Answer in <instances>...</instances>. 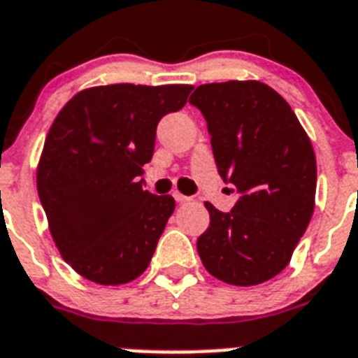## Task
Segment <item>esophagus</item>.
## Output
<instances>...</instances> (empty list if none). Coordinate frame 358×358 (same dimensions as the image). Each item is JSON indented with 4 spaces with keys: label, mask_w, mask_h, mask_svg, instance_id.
I'll list each match as a JSON object with an SVG mask.
<instances>
[{
    "label": "esophagus",
    "mask_w": 358,
    "mask_h": 358,
    "mask_svg": "<svg viewBox=\"0 0 358 358\" xmlns=\"http://www.w3.org/2000/svg\"><path fill=\"white\" fill-rule=\"evenodd\" d=\"M173 198H176L179 203H187V201H190V199H192V198H188V196H185V194H181V192H173Z\"/></svg>",
    "instance_id": "esophagus-1"
}]
</instances>
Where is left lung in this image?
Wrapping results in <instances>:
<instances>
[{
    "instance_id": "obj_1",
    "label": "left lung",
    "mask_w": 358,
    "mask_h": 358,
    "mask_svg": "<svg viewBox=\"0 0 358 358\" xmlns=\"http://www.w3.org/2000/svg\"><path fill=\"white\" fill-rule=\"evenodd\" d=\"M188 102L207 121L218 173L243 194L229 213L205 201L201 263L226 284H263L289 263L314 213L312 141L284 96L257 80L203 84Z\"/></svg>"
}]
</instances>
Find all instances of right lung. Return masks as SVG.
Returning a JSON list of instances; mask_svg holds the SVG:
<instances>
[{
  "mask_svg": "<svg viewBox=\"0 0 358 358\" xmlns=\"http://www.w3.org/2000/svg\"><path fill=\"white\" fill-rule=\"evenodd\" d=\"M194 85H95L61 108L44 140L37 190L61 257L84 278L121 285L140 276L176 209L143 190L157 124Z\"/></svg>",
  "mask_w": 358,
  "mask_h": 358,
  "instance_id": "obj_1",
  "label": "right lung"
}]
</instances>
